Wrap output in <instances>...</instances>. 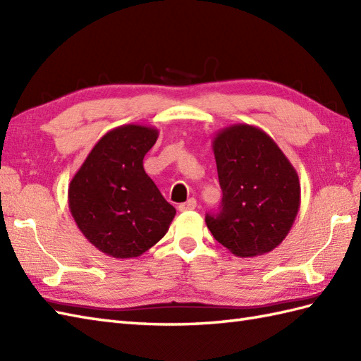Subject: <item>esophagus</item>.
Instances as JSON below:
<instances>
[{
    "instance_id": "34e87169",
    "label": "esophagus",
    "mask_w": 361,
    "mask_h": 361,
    "mask_svg": "<svg viewBox=\"0 0 361 361\" xmlns=\"http://www.w3.org/2000/svg\"><path fill=\"white\" fill-rule=\"evenodd\" d=\"M195 208H197V202H195V198H189V200H188L186 203H181V204L178 206V209H180L181 212L192 211V209H195Z\"/></svg>"
}]
</instances>
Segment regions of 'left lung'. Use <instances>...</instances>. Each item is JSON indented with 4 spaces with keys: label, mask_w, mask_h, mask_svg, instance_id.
Masks as SVG:
<instances>
[{
    "label": "left lung",
    "mask_w": 361,
    "mask_h": 361,
    "mask_svg": "<svg viewBox=\"0 0 361 361\" xmlns=\"http://www.w3.org/2000/svg\"><path fill=\"white\" fill-rule=\"evenodd\" d=\"M220 212L206 216L214 239L239 257L260 256L279 247L301 204L299 176L262 128L234 124L212 140Z\"/></svg>",
    "instance_id": "8db88e82"
}]
</instances>
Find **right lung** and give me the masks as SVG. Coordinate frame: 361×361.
<instances>
[{
	"mask_svg": "<svg viewBox=\"0 0 361 361\" xmlns=\"http://www.w3.org/2000/svg\"><path fill=\"white\" fill-rule=\"evenodd\" d=\"M159 132L126 124L106 132L68 188V206L85 239L104 255L140 257L163 239L175 217L145 173L142 159Z\"/></svg>",
	"mask_w": 361,
	"mask_h": 361,
	"instance_id": "1",
	"label": "right lung"
}]
</instances>
